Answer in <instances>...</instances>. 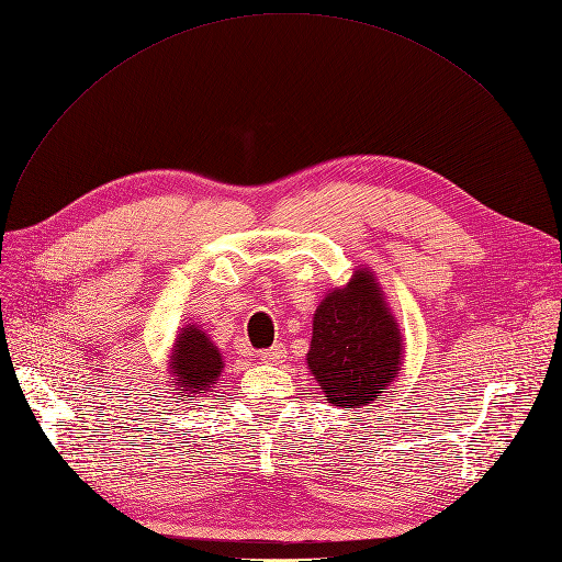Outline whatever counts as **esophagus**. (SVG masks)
Instances as JSON below:
<instances>
[{"mask_svg": "<svg viewBox=\"0 0 562 562\" xmlns=\"http://www.w3.org/2000/svg\"><path fill=\"white\" fill-rule=\"evenodd\" d=\"M284 353H286L284 345L278 342V345H273L271 349H265L260 359H262V363H267V366H278V363L284 359Z\"/></svg>", "mask_w": 562, "mask_h": 562, "instance_id": "obj_1", "label": "esophagus"}]
</instances>
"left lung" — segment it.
<instances>
[{
    "mask_svg": "<svg viewBox=\"0 0 562 562\" xmlns=\"http://www.w3.org/2000/svg\"><path fill=\"white\" fill-rule=\"evenodd\" d=\"M403 366V336L370 267H356L314 314L307 368L325 401L342 407L376 403Z\"/></svg>",
    "mask_w": 562,
    "mask_h": 562,
    "instance_id": "8db88e82",
    "label": "left lung"
}]
</instances>
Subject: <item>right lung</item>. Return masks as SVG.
Returning a JSON list of instances; mask_svg holds the SVG:
<instances>
[{
    "label": "right lung",
    "instance_id": "add662e5",
    "mask_svg": "<svg viewBox=\"0 0 562 562\" xmlns=\"http://www.w3.org/2000/svg\"><path fill=\"white\" fill-rule=\"evenodd\" d=\"M224 366L220 347L199 325L188 323L177 331L168 353V374L175 394L183 396L181 401L213 392Z\"/></svg>",
    "mask_w": 562,
    "mask_h": 562
}]
</instances>
